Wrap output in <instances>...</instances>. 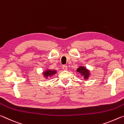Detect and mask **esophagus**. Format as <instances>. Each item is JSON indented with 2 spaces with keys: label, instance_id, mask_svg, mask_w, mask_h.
Instances as JSON below:
<instances>
[{
  "label": "esophagus",
  "instance_id": "1",
  "mask_svg": "<svg viewBox=\"0 0 124 124\" xmlns=\"http://www.w3.org/2000/svg\"><path fill=\"white\" fill-rule=\"evenodd\" d=\"M62 68L63 70H67V69H68V67H67L66 65H63V66H62Z\"/></svg>",
  "mask_w": 124,
  "mask_h": 124
}]
</instances>
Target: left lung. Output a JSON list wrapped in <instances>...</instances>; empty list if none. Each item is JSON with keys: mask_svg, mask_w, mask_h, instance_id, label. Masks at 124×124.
Returning a JSON list of instances; mask_svg holds the SVG:
<instances>
[{"mask_svg": "<svg viewBox=\"0 0 124 124\" xmlns=\"http://www.w3.org/2000/svg\"><path fill=\"white\" fill-rule=\"evenodd\" d=\"M77 72L80 73V75L81 76L84 77V80H86L87 79H89L90 77V73L89 70H87L85 67L84 66H80L78 68L77 70Z\"/></svg>", "mask_w": 124, "mask_h": 124, "instance_id": "1", "label": "left lung"}]
</instances>
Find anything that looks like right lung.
<instances>
[{
  "label": "right lung",
  "mask_w": 124,
  "mask_h": 124,
  "mask_svg": "<svg viewBox=\"0 0 124 124\" xmlns=\"http://www.w3.org/2000/svg\"><path fill=\"white\" fill-rule=\"evenodd\" d=\"M56 73H57V72L55 70H46L43 73V74L45 78H47L48 77H51L53 76Z\"/></svg>",
  "instance_id": "add662e5"
}]
</instances>
